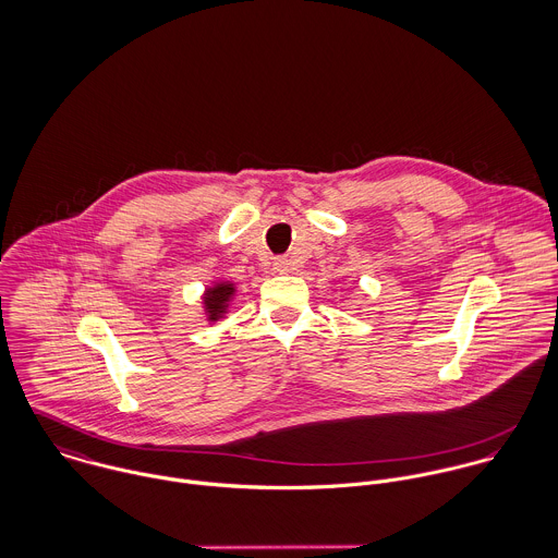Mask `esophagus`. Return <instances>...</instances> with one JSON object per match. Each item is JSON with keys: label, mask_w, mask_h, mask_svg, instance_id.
Here are the masks:
<instances>
[{"label": "esophagus", "mask_w": 558, "mask_h": 558, "mask_svg": "<svg viewBox=\"0 0 558 558\" xmlns=\"http://www.w3.org/2000/svg\"><path fill=\"white\" fill-rule=\"evenodd\" d=\"M272 270H277V272H290V270H292V262H290L288 257H277V259L272 262Z\"/></svg>", "instance_id": "1"}]
</instances>
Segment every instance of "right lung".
Wrapping results in <instances>:
<instances>
[{
	"label": "right lung",
	"mask_w": 558,
	"mask_h": 558,
	"mask_svg": "<svg viewBox=\"0 0 558 558\" xmlns=\"http://www.w3.org/2000/svg\"><path fill=\"white\" fill-rule=\"evenodd\" d=\"M236 294V286L230 281H217L204 292V312L210 322H217L228 314V305Z\"/></svg>",
	"instance_id": "add662e5"
}]
</instances>
